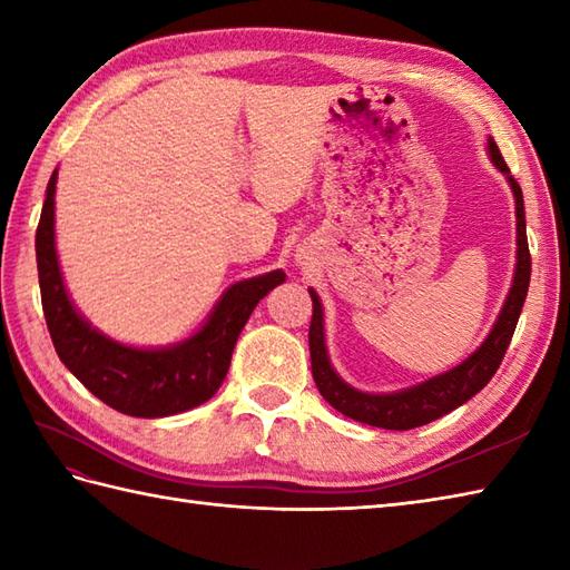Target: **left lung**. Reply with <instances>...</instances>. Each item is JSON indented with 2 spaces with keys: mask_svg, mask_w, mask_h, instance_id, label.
<instances>
[{
  "mask_svg": "<svg viewBox=\"0 0 570 570\" xmlns=\"http://www.w3.org/2000/svg\"><path fill=\"white\" fill-rule=\"evenodd\" d=\"M488 156L494 168L507 178L512 193H514V213H517V264L510 294H507L498 321H494L492 331L488 333L482 345L465 357L460 365L451 367L448 372L435 374V377L419 382L406 390L390 392V394H374L355 390L347 384L341 374L335 372L328 357V347H325V321H323V304L318 294L308 288L313 298V318L308 331V347H311V372L316 380L318 392L325 402L333 409L341 411L347 419H355L360 423L390 431H409L431 423L435 419L445 416L448 411L465 404L468 399L475 396L482 386H485L492 374L498 372L500 362L510 347V341L517 328L519 313H522L524 298L529 292L531 278V257H529V242H527V220H524V198L522 188L512 178L510 168H507L498 144L490 137L488 139Z\"/></svg>",
  "mask_w": 570,
  "mask_h": 570,
  "instance_id": "8db88e82",
  "label": "left lung"
}]
</instances>
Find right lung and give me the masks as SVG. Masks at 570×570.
<instances>
[{
    "label": "right lung",
    "instance_id": "obj_1",
    "mask_svg": "<svg viewBox=\"0 0 570 570\" xmlns=\"http://www.w3.org/2000/svg\"><path fill=\"white\" fill-rule=\"evenodd\" d=\"M56 180L58 168L46 186L36 229V264L43 316L60 362L100 402L127 416L161 419L208 402L225 382L235 343L254 306L274 286L284 284L286 274L274 269L235 282L200 328L176 345L119 343L95 328L68 296L56 252Z\"/></svg>",
    "mask_w": 570,
    "mask_h": 570
}]
</instances>
